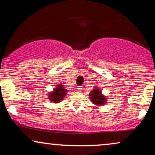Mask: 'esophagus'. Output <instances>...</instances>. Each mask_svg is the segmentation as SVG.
<instances>
[{
  "label": "esophagus",
  "mask_w": 155,
  "mask_h": 155,
  "mask_svg": "<svg viewBox=\"0 0 155 155\" xmlns=\"http://www.w3.org/2000/svg\"><path fill=\"white\" fill-rule=\"evenodd\" d=\"M77 89H78V90L79 91V92H81V91L82 90V87L81 86H78Z\"/></svg>",
  "instance_id": "1"
}]
</instances>
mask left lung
Listing matches in <instances>:
<instances>
[{
  "label": "left lung",
  "mask_w": 155,
  "mask_h": 155,
  "mask_svg": "<svg viewBox=\"0 0 155 155\" xmlns=\"http://www.w3.org/2000/svg\"><path fill=\"white\" fill-rule=\"evenodd\" d=\"M90 97L91 101L96 105L100 106L106 103L105 97L101 94V90L98 87H94V89L91 91Z\"/></svg>",
  "instance_id": "1"
}]
</instances>
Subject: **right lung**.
<instances>
[{
	"instance_id": "add662e5",
	"label": "right lung",
	"mask_w": 155,
	"mask_h": 155,
	"mask_svg": "<svg viewBox=\"0 0 155 155\" xmlns=\"http://www.w3.org/2000/svg\"><path fill=\"white\" fill-rule=\"evenodd\" d=\"M66 93L67 90H65L63 84H58L54 90V92L49 93L48 97H49L50 101H51L52 102L58 103L63 100Z\"/></svg>"
}]
</instances>
